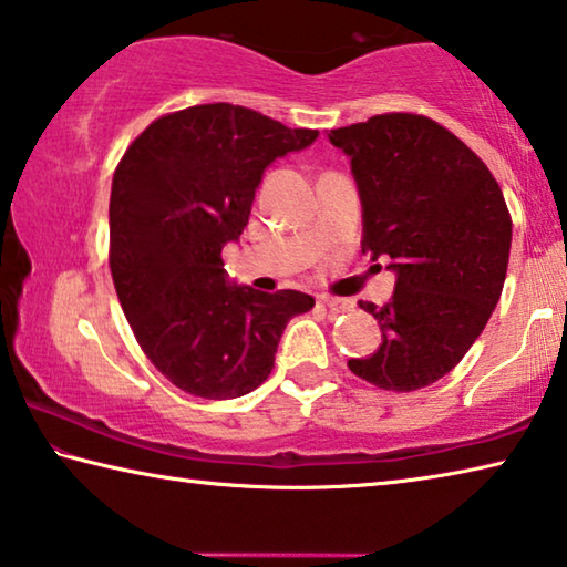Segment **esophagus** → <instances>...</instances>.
Returning a JSON list of instances; mask_svg holds the SVG:
<instances>
[{
  "mask_svg": "<svg viewBox=\"0 0 567 567\" xmlns=\"http://www.w3.org/2000/svg\"><path fill=\"white\" fill-rule=\"evenodd\" d=\"M320 302H322V307H328L330 312H348L350 307H352V302H348V300H338V297H320Z\"/></svg>",
  "mask_w": 567,
  "mask_h": 567,
  "instance_id": "34e87169",
  "label": "esophagus"
}]
</instances>
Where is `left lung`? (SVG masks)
<instances>
[{"mask_svg": "<svg viewBox=\"0 0 567 567\" xmlns=\"http://www.w3.org/2000/svg\"><path fill=\"white\" fill-rule=\"evenodd\" d=\"M328 137L350 157L362 252L390 257L395 272L385 307L360 302L380 322V348L348 368L382 390L433 385L501 300L513 239L501 185L465 142L420 114H378Z\"/></svg>", "mask_w": 567, "mask_h": 567, "instance_id": "1", "label": "left lung"}]
</instances>
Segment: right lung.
I'll return each instance as SVG.
<instances>
[{"label":"right lung","mask_w":567,"mask_h":567,"mask_svg":"<svg viewBox=\"0 0 567 567\" xmlns=\"http://www.w3.org/2000/svg\"><path fill=\"white\" fill-rule=\"evenodd\" d=\"M318 134L239 104H197L152 122L114 172V290L140 348L189 395L260 388L287 322L312 310L305 292L229 282L223 247L243 235L265 169Z\"/></svg>","instance_id":"1"}]
</instances>
